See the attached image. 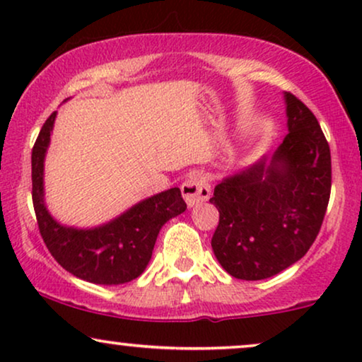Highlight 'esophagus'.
Returning <instances> with one entry per match:
<instances>
[{"mask_svg": "<svg viewBox=\"0 0 362 362\" xmlns=\"http://www.w3.org/2000/svg\"><path fill=\"white\" fill-rule=\"evenodd\" d=\"M181 192L187 207H192L209 199L211 186L204 175H201V173H191L185 180V182H182Z\"/></svg>", "mask_w": 362, "mask_h": 362, "instance_id": "1", "label": "esophagus"}]
</instances>
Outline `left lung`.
I'll return each mask as SVG.
<instances>
[{"instance_id":"left-lung-1","label":"left lung","mask_w":362,"mask_h":362,"mask_svg":"<svg viewBox=\"0 0 362 362\" xmlns=\"http://www.w3.org/2000/svg\"><path fill=\"white\" fill-rule=\"evenodd\" d=\"M288 133L274 151L226 176L209 202L219 211L211 245L227 274L270 279L298 262L323 224L331 153L316 117L285 92Z\"/></svg>"}]
</instances>
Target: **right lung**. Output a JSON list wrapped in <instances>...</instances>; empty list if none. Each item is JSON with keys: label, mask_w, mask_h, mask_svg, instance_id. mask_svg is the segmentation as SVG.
Listing matches in <instances>:
<instances>
[{"label": "right lung", "mask_w": 362, "mask_h": 362, "mask_svg": "<svg viewBox=\"0 0 362 362\" xmlns=\"http://www.w3.org/2000/svg\"><path fill=\"white\" fill-rule=\"evenodd\" d=\"M57 112L44 123L34 143L33 204L42 240L69 274L97 285H122L135 280L150 264L161 227L186 211L180 187L146 197L115 219L97 227H69L57 222L44 201V160Z\"/></svg>", "instance_id": "right-lung-1"}]
</instances>
